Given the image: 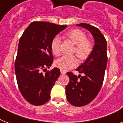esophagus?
Returning <instances> with one entry per match:
<instances>
[{"mask_svg":"<svg viewBox=\"0 0 123 123\" xmlns=\"http://www.w3.org/2000/svg\"><path fill=\"white\" fill-rule=\"evenodd\" d=\"M60 72L61 74H62V75H65V74H66V71L65 70H60Z\"/></svg>","mask_w":123,"mask_h":123,"instance_id":"obj_1","label":"esophagus"}]
</instances>
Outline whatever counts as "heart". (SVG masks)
Here are the masks:
<instances>
[{"instance_id": "heart-1", "label": "heart", "mask_w": 123, "mask_h": 123, "mask_svg": "<svg viewBox=\"0 0 123 123\" xmlns=\"http://www.w3.org/2000/svg\"><path fill=\"white\" fill-rule=\"evenodd\" d=\"M65 36L75 44L74 52L82 60L87 59L92 50V44L89 40L86 39V34L79 29H74L66 33ZM61 38L55 36L51 43V48L53 54L59 55L60 53ZM56 65L61 70H67L75 67L78 65V60L75 56L64 55L56 61Z\"/></svg>"}]
</instances>
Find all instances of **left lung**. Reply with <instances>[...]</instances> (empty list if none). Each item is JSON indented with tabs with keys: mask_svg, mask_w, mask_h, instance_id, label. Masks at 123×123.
Returning a JSON list of instances; mask_svg holds the SVG:
<instances>
[{
	"mask_svg": "<svg viewBox=\"0 0 123 123\" xmlns=\"http://www.w3.org/2000/svg\"><path fill=\"white\" fill-rule=\"evenodd\" d=\"M91 32L94 39L91 55L76 70L84 75L67 72L70 81L66 86V96L70 104L80 107L89 104L100 91L107 65V42L97 27L86 23L77 24Z\"/></svg>",
	"mask_w": 123,
	"mask_h": 123,
	"instance_id": "left-lung-1",
	"label": "left lung"
}]
</instances>
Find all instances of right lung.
Instances as JSON below:
<instances>
[{
  "mask_svg": "<svg viewBox=\"0 0 123 123\" xmlns=\"http://www.w3.org/2000/svg\"><path fill=\"white\" fill-rule=\"evenodd\" d=\"M67 26L35 21L29 24L19 39L15 72L19 91L30 104L41 105L50 99V92L60 75L55 67L45 74L53 62L52 39Z\"/></svg>",
  "mask_w": 123,
  "mask_h": 123,
  "instance_id": "obj_1",
  "label": "right lung"
}]
</instances>
